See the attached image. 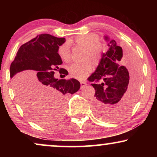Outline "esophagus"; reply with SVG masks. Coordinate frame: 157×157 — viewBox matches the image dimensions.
I'll return each mask as SVG.
<instances>
[{"label":"esophagus","mask_w":157,"mask_h":157,"mask_svg":"<svg viewBox=\"0 0 157 157\" xmlns=\"http://www.w3.org/2000/svg\"><path fill=\"white\" fill-rule=\"evenodd\" d=\"M87 83L86 82V81H81V88H83L85 87L86 86H87Z\"/></svg>","instance_id":"1"}]
</instances>
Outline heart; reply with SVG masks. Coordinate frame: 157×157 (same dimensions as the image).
Segmentation results:
<instances>
[{
    "instance_id": "b5f03b06",
    "label": "heart",
    "mask_w": 157,
    "mask_h": 157,
    "mask_svg": "<svg viewBox=\"0 0 157 157\" xmlns=\"http://www.w3.org/2000/svg\"><path fill=\"white\" fill-rule=\"evenodd\" d=\"M74 41L78 46L84 48L82 53V60L80 63H72L68 66L71 76L78 80H84L91 71V65L89 60L94 63H98L101 56L102 47L98 44V38L94 34H84L77 36ZM58 54L64 61L71 58V50L68 43H64L59 47Z\"/></svg>"
}]
</instances>
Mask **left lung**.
I'll return each mask as SVG.
<instances>
[{"label":"left lung","mask_w":157,"mask_h":157,"mask_svg":"<svg viewBox=\"0 0 157 157\" xmlns=\"http://www.w3.org/2000/svg\"><path fill=\"white\" fill-rule=\"evenodd\" d=\"M109 41V50L103 53L95 71L89 77L95 81L93 110L98 118L105 121H116L129 112L136 98V91L140 80V66L134 56L127 57L128 67L119 65L123 56L121 47L115 40Z\"/></svg>","instance_id":"1"}]
</instances>
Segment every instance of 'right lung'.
Returning <instances> with one entry per match:
<instances>
[{"label":"right lung","instance_id":"right-lung-1","mask_svg":"<svg viewBox=\"0 0 157 157\" xmlns=\"http://www.w3.org/2000/svg\"><path fill=\"white\" fill-rule=\"evenodd\" d=\"M65 41L64 38L40 34L20 47L10 65V76L19 102L29 117L40 124L59 120L66 96L80 89L76 79L59 80L53 76V71L63 63L58 49ZM60 70L63 77L67 76V71Z\"/></svg>","mask_w":157,"mask_h":157}]
</instances>
